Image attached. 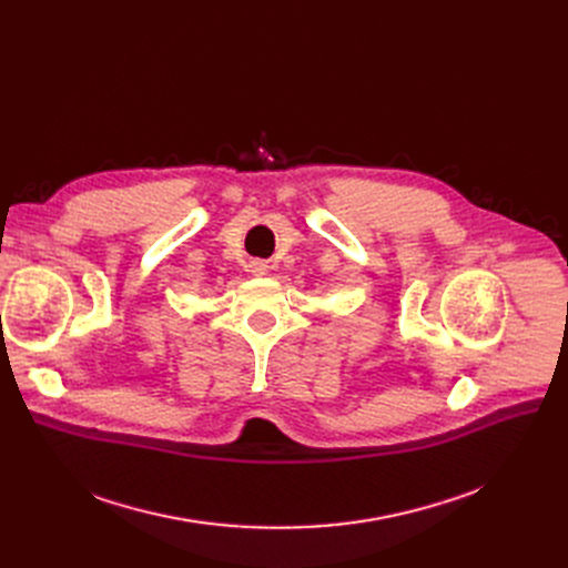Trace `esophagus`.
Instances as JSON below:
<instances>
[{
	"label": "esophagus",
	"instance_id": "esophagus-1",
	"mask_svg": "<svg viewBox=\"0 0 568 568\" xmlns=\"http://www.w3.org/2000/svg\"><path fill=\"white\" fill-rule=\"evenodd\" d=\"M266 262L264 260H251V264H248V272L253 274V276H264L266 274Z\"/></svg>",
	"mask_w": 568,
	"mask_h": 568
}]
</instances>
